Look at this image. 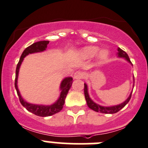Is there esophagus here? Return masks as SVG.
Returning <instances> with one entry per match:
<instances>
[{"label": "esophagus", "mask_w": 148, "mask_h": 148, "mask_svg": "<svg viewBox=\"0 0 148 148\" xmlns=\"http://www.w3.org/2000/svg\"><path fill=\"white\" fill-rule=\"evenodd\" d=\"M83 77H84V74H83V72H81V71H76V72L74 73V79H82V78Z\"/></svg>", "instance_id": "34e87169"}]
</instances>
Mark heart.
Instances as JSON below:
<instances>
[{
  "label": "heart",
  "instance_id": "heart-1",
  "mask_svg": "<svg viewBox=\"0 0 148 148\" xmlns=\"http://www.w3.org/2000/svg\"><path fill=\"white\" fill-rule=\"evenodd\" d=\"M99 50V47L97 46H88L84 48H83L81 51V53L85 58L91 59L92 57L97 55V60L100 62L105 61L109 56V51L106 49H102L101 51ZM99 53H97V52Z\"/></svg>",
  "mask_w": 148,
  "mask_h": 148
}]
</instances>
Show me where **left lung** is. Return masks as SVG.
<instances>
[{
  "mask_svg": "<svg viewBox=\"0 0 148 148\" xmlns=\"http://www.w3.org/2000/svg\"><path fill=\"white\" fill-rule=\"evenodd\" d=\"M118 56L119 57H121V58H124L127 62H129L130 63H131L130 60L129 56H128L127 53L124 51L123 50H121L120 47L118 48ZM133 79H134V77H133ZM133 86H134V84H133ZM132 92L130 93V96L128 97V98L124 102H123L122 103H120L119 105H115V106H103L101 105L97 104L96 103L94 102L92 99L90 98L89 95H88V87H87V85L86 83H84V94H85V98H86V101L87 105H88V107L90 109H92L94 111L97 112H101V113H105V114H114V113L118 112L119 111H120L122 108H124L126 105L127 104L128 102L130 101L131 98V95H132Z\"/></svg>",
  "mask_w": 148,
  "mask_h": 148,
  "instance_id": "obj_1",
  "label": "left lung"
}]
</instances>
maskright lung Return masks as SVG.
Returning <instances> with one entry per match:
<instances>
[{
	"instance_id": "1",
	"label": "right lung",
	"mask_w": 148,
	"mask_h": 148,
	"mask_svg": "<svg viewBox=\"0 0 148 148\" xmlns=\"http://www.w3.org/2000/svg\"><path fill=\"white\" fill-rule=\"evenodd\" d=\"M48 43H49V41H40V42H35L33 45L27 47L26 49L23 51L22 54L21 56L18 63L17 67H16V71H15V87L16 91H17L18 96L19 97V101H20L21 103V105L24 107L26 108L29 112L33 113L34 115L41 117L51 116V115H54V114L59 112H60L62 110L64 103H65V99L73 83V78L71 77H65V79H63V80L62 81L61 84H60L61 92H60V97H59L58 100L54 103H53L51 105H38L29 103H27V101H24V99L22 98V97L21 96V94L19 92L18 88L17 83L19 69H20L21 65L23 60H24V58L26 56H27L28 54H29V53L42 52V51H45Z\"/></svg>"
}]
</instances>
